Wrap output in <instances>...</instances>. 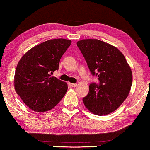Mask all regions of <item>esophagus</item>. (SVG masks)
<instances>
[{
  "instance_id": "obj_1",
  "label": "esophagus",
  "mask_w": 150,
  "mask_h": 150,
  "mask_svg": "<svg viewBox=\"0 0 150 150\" xmlns=\"http://www.w3.org/2000/svg\"><path fill=\"white\" fill-rule=\"evenodd\" d=\"M70 86L72 87V88H75L77 86V83H70Z\"/></svg>"
}]
</instances>
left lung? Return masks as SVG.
<instances>
[{
	"mask_svg": "<svg viewBox=\"0 0 150 150\" xmlns=\"http://www.w3.org/2000/svg\"><path fill=\"white\" fill-rule=\"evenodd\" d=\"M93 75L99 85L91 83L89 93L83 98L87 108L99 116L115 111L128 96L133 75L125 56L115 46L97 39L77 42Z\"/></svg>",
	"mask_w": 150,
	"mask_h": 150,
	"instance_id": "left-lung-1",
	"label": "left lung"
}]
</instances>
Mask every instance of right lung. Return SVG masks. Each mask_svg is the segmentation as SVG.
<instances>
[{
  "label": "right lung",
  "mask_w": 150,
  "mask_h": 150,
  "mask_svg": "<svg viewBox=\"0 0 150 150\" xmlns=\"http://www.w3.org/2000/svg\"><path fill=\"white\" fill-rule=\"evenodd\" d=\"M71 41L49 40L28 50L17 64L15 89L31 110L44 112L59 104L67 91L66 82L51 77L59 69L60 59Z\"/></svg>",
  "instance_id": "right-lung-1"
}]
</instances>
